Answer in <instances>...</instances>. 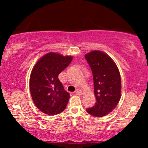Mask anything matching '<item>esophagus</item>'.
Listing matches in <instances>:
<instances>
[{"instance_id":"34e87169","label":"esophagus","mask_w":148,"mask_h":148,"mask_svg":"<svg viewBox=\"0 0 148 148\" xmlns=\"http://www.w3.org/2000/svg\"><path fill=\"white\" fill-rule=\"evenodd\" d=\"M75 93L76 95H81L83 94V92H82V91L81 90H79V89H78V90H76V92H75Z\"/></svg>"}]
</instances>
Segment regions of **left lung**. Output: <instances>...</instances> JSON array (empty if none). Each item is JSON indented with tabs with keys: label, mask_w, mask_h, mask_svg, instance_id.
Wrapping results in <instances>:
<instances>
[{
	"label": "left lung",
	"mask_w": 148,
	"mask_h": 148,
	"mask_svg": "<svg viewBox=\"0 0 148 148\" xmlns=\"http://www.w3.org/2000/svg\"><path fill=\"white\" fill-rule=\"evenodd\" d=\"M92 69L97 102L86 111L96 117L108 115L116 107L121 97V79L116 64L109 56L100 51L85 55Z\"/></svg>",
	"instance_id": "1"
}]
</instances>
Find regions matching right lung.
<instances>
[{
    "mask_svg": "<svg viewBox=\"0 0 148 148\" xmlns=\"http://www.w3.org/2000/svg\"><path fill=\"white\" fill-rule=\"evenodd\" d=\"M72 60V56L51 52L34 66L30 77V90L35 106L45 114L54 115L65 109L69 94L59 81V74Z\"/></svg>",
    "mask_w": 148,
    "mask_h": 148,
    "instance_id": "obj_1",
    "label": "right lung"
}]
</instances>
